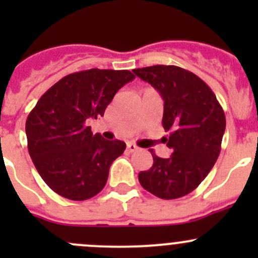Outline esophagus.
Segmentation results:
<instances>
[{
    "mask_svg": "<svg viewBox=\"0 0 258 258\" xmlns=\"http://www.w3.org/2000/svg\"><path fill=\"white\" fill-rule=\"evenodd\" d=\"M127 150H128V152H135V151L139 150V147L134 144H128L127 145Z\"/></svg>",
    "mask_w": 258,
    "mask_h": 258,
    "instance_id": "1",
    "label": "esophagus"
}]
</instances>
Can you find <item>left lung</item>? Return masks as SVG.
<instances>
[{
  "mask_svg": "<svg viewBox=\"0 0 258 258\" xmlns=\"http://www.w3.org/2000/svg\"><path fill=\"white\" fill-rule=\"evenodd\" d=\"M134 74L152 85L165 101L162 124L172 155L161 158L152 150L153 165L139 173L146 191L162 200L188 195L206 178L221 152L226 117L205 81L177 66L135 69Z\"/></svg>",
  "mask_w": 258,
  "mask_h": 258,
  "instance_id": "obj_1",
  "label": "left lung"
}]
</instances>
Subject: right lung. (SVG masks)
I'll use <instances>...</instances> for the list:
<instances>
[{
  "label": "right lung",
  "mask_w": 258,
  "mask_h": 258,
  "mask_svg": "<svg viewBox=\"0 0 258 258\" xmlns=\"http://www.w3.org/2000/svg\"><path fill=\"white\" fill-rule=\"evenodd\" d=\"M134 79L127 70L91 69L67 75L41 96L28 114V153L57 195L85 201L102 191L110 166L126 144L93 135L87 121L103 116L117 91Z\"/></svg>",
  "instance_id": "right-lung-1"
}]
</instances>
